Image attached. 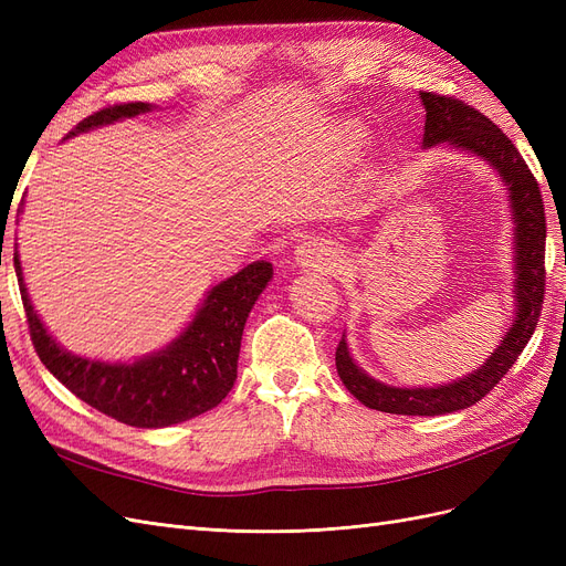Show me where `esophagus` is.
Wrapping results in <instances>:
<instances>
[{
  "label": "esophagus",
  "instance_id": "34e87169",
  "mask_svg": "<svg viewBox=\"0 0 566 566\" xmlns=\"http://www.w3.org/2000/svg\"><path fill=\"white\" fill-rule=\"evenodd\" d=\"M295 254H297L295 260H297L300 266L325 269V266L335 264V254L325 245H321V243H304Z\"/></svg>",
  "mask_w": 566,
  "mask_h": 566
}]
</instances>
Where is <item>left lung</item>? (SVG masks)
Segmentation results:
<instances>
[{
  "label": "left lung",
  "mask_w": 566,
  "mask_h": 566,
  "mask_svg": "<svg viewBox=\"0 0 566 566\" xmlns=\"http://www.w3.org/2000/svg\"><path fill=\"white\" fill-rule=\"evenodd\" d=\"M424 106L422 146L449 144L486 160L507 186L515 221V302L517 316L501 345L486 358V364L441 387H391L373 380L354 364L347 339L342 335L335 349L339 380L354 397L368 408L397 416H447L470 408L505 378L517 361L526 342L534 335L545 297V210L536 177L507 136L486 115L462 104L460 98L420 92Z\"/></svg>",
  "instance_id": "left-lung-1"
}]
</instances>
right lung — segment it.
<instances>
[{"instance_id": "1", "label": "right lung", "mask_w": 566, "mask_h": 566, "mask_svg": "<svg viewBox=\"0 0 566 566\" xmlns=\"http://www.w3.org/2000/svg\"><path fill=\"white\" fill-rule=\"evenodd\" d=\"M148 111L153 106L142 101L101 108L84 117L65 139ZM13 266L30 339L40 361L84 403L117 422L144 430L191 420L227 397L238 375L245 321L273 273V266L264 260L248 264L210 290L193 321L165 349L136 358L134 364H104L56 345L28 297L19 252L13 254Z\"/></svg>"}]
</instances>
